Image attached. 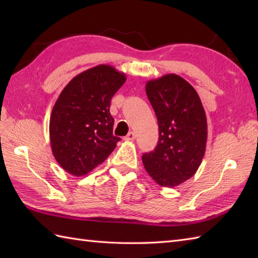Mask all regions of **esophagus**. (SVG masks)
<instances>
[{"mask_svg":"<svg viewBox=\"0 0 258 258\" xmlns=\"http://www.w3.org/2000/svg\"><path fill=\"white\" fill-rule=\"evenodd\" d=\"M135 139V133L134 132H130L127 135L124 136L125 141H133Z\"/></svg>","mask_w":258,"mask_h":258,"instance_id":"1","label":"esophagus"}]
</instances>
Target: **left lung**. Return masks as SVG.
<instances>
[{"instance_id": "obj_1", "label": "left lung", "mask_w": 258, "mask_h": 258, "mask_svg": "<svg viewBox=\"0 0 258 258\" xmlns=\"http://www.w3.org/2000/svg\"><path fill=\"white\" fill-rule=\"evenodd\" d=\"M146 94L157 117L158 142L142 161L157 184L174 187L193 176L204 157V107L194 87L176 74L149 81Z\"/></svg>"}]
</instances>
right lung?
<instances>
[{"label": "right lung", "instance_id": "right-lung-1", "mask_svg": "<svg viewBox=\"0 0 258 258\" xmlns=\"http://www.w3.org/2000/svg\"><path fill=\"white\" fill-rule=\"evenodd\" d=\"M126 81L109 65L79 74L64 87L52 109L50 140L53 155L75 176L103 163L120 141L113 135L111 100Z\"/></svg>", "mask_w": 258, "mask_h": 258}]
</instances>
